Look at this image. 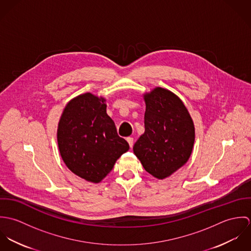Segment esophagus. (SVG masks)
Masks as SVG:
<instances>
[{
  "label": "esophagus",
  "instance_id": "esophagus-1",
  "mask_svg": "<svg viewBox=\"0 0 251 251\" xmlns=\"http://www.w3.org/2000/svg\"><path fill=\"white\" fill-rule=\"evenodd\" d=\"M126 141L129 144V147H130V148L133 147V138H132V137H127V138H126Z\"/></svg>",
  "mask_w": 251,
  "mask_h": 251
}]
</instances>
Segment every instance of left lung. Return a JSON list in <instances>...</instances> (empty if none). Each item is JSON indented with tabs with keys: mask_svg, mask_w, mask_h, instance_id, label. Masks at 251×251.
<instances>
[{
	"mask_svg": "<svg viewBox=\"0 0 251 251\" xmlns=\"http://www.w3.org/2000/svg\"><path fill=\"white\" fill-rule=\"evenodd\" d=\"M145 132L133 152L144 169L157 179L170 177L189 159L195 140L190 114L177 95L155 87L143 95Z\"/></svg>",
	"mask_w": 251,
	"mask_h": 251,
	"instance_id": "obj_1",
	"label": "left lung"
}]
</instances>
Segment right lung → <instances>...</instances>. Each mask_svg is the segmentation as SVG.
Listing matches in <instances>:
<instances>
[{
	"mask_svg": "<svg viewBox=\"0 0 251 251\" xmlns=\"http://www.w3.org/2000/svg\"><path fill=\"white\" fill-rule=\"evenodd\" d=\"M106 100L92 93L68 102L61 115L57 141L63 161L76 176L99 183L129 145L117 133L106 113Z\"/></svg>",
	"mask_w": 251,
	"mask_h": 251,
	"instance_id": "1",
	"label": "right lung"
}]
</instances>
